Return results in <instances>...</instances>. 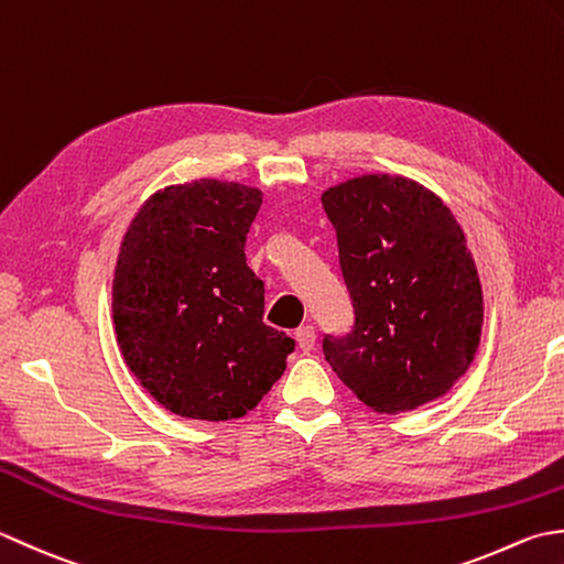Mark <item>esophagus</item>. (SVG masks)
<instances>
[{"label":"esophagus","instance_id":"34e87169","mask_svg":"<svg viewBox=\"0 0 564 564\" xmlns=\"http://www.w3.org/2000/svg\"><path fill=\"white\" fill-rule=\"evenodd\" d=\"M294 338H296V346H299V350L308 352V350H314L316 330H314V326H299V328H296V333H294Z\"/></svg>","mask_w":564,"mask_h":564}]
</instances>
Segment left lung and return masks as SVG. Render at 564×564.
<instances>
[{
	"mask_svg": "<svg viewBox=\"0 0 564 564\" xmlns=\"http://www.w3.org/2000/svg\"><path fill=\"white\" fill-rule=\"evenodd\" d=\"M352 304L324 355L365 406L401 413L443 397L473 362L481 284L463 228L419 182L365 175L324 192Z\"/></svg>",
	"mask_w": 564,
	"mask_h": 564,
	"instance_id": "1",
	"label": "left lung"
}]
</instances>
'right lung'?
<instances>
[{
    "label": "right lung",
    "instance_id": "add662e5",
    "mask_svg": "<svg viewBox=\"0 0 564 564\" xmlns=\"http://www.w3.org/2000/svg\"><path fill=\"white\" fill-rule=\"evenodd\" d=\"M262 194L197 180L148 199L113 272V328L126 365L185 419L246 416L286 367L294 340L265 326V284L246 262Z\"/></svg>",
    "mask_w": 564,
    "mask_h": 564
}]
</instances>
